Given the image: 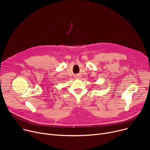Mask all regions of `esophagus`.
Returning <instances> with one entry per match:
<instances>
[{
    "label": "esophagus",
    "instance_id": "esophagus-1",
    "mask_svg": "<svg viewBox=\"0 0 150 150\" xmlns=\"http://www.w3.org/2000/svg\"><path fill=\"white\" fill-rule=\"evenodd\" d=\"M76 78H78V79H79V78H80V75H77V76H76Z\"/></svg>",
    "mask_w": 150,
    "mask_h": 150
}]
</instances>
